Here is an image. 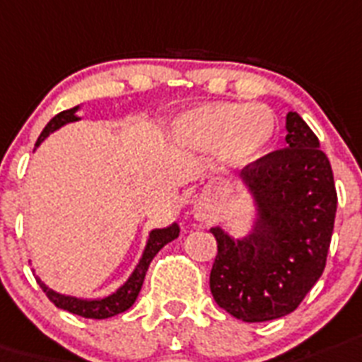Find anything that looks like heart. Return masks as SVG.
Returning a JSON list of instances; mask_svg holds the SVG:
<instances>
[{"label": "heart", "mask_w": 362, "mask_h": 362, "mask_svg": "<svg viewBox=\"0 0 362 362\" xmlns=\"http://www.w3.org/2000/svg\"><path fill=\"white\" fill-rule=\"evenodd\" d=\"M276 132L274 117L257 105L217 103L200 106L182 119L180 136L199 148L221 145L228 163H245L269 147Z\"/></svg>", "instance_id": "obj_1"}]
</instances>
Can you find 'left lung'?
<instances>
[{
  "label": "left lung",
  "instance_id": "left-lung-1",
  "mask_svg": "<svg viewBox=\"0 0 362 362\" xmlns=\"http://www.w3.org/2000/svg\"><path fill=\"white\" fill-rule=\"evenodd\" d=\"M287 147L257 158L243 180L259 208V226L233 241L221 228L209 289L218 308L245 322H267L298 308L326 269L337 189L318 138L287 114Z\"/></svg>",
  "mask_w": 362,
  "mask_h": 362
}]
</instances>
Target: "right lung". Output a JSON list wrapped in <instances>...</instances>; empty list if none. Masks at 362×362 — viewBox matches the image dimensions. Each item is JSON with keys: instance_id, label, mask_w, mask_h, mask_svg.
Instances as JSON below:
<instances>
[{"instance_id": "add662e5", "label": "right lung", "mask_w": 362, "mask_h": 362, "mask_svg": "<svg viewBox=\"0 0 362 362\" xmlns=\"http://www.w3.org/2000/svg\"><path fill=\"white\" fill-rule=\"evenodd\" d=\"M75 110H77V106L71 108V110H64L60 114H57L49 123L45 124V129L42 130L40 138L36 141V147L44 141L49 132H54L57 129H60L62 124L71 123V121H77L78 117L75 115ZM178 232H180V228L178 224H173L169 228H163V230H153L151 235H148V243L147 247H145L144 257L139 259L138 267L132 272L129 279H127V284L121 287V289L115 291L114 294L110 296H106V298L101 300H78V298H71V296H62V294L54 293V291L47 289L44 284H42L40 279H38V284L44 289L45 296L51 300V302L57 305L59 309H64V311L73 313V315H78V317L84 318H93V320H101V318H108V317H115V315H119V313L127 311V309L136 302L138 298L139 291H141V285H144L145 274H147L148 265H151V261L153 257L156 256L158 252L162 250L165 247L167 243H171L173 239L178 238Z\"/></svg>"}]
</instances>
